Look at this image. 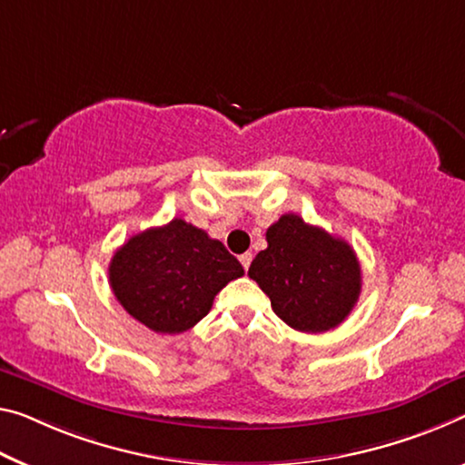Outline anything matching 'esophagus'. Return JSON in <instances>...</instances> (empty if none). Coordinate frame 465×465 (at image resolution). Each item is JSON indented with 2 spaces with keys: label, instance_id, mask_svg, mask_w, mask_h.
I'll return each mask as SVG.
<instances>
[{
  "label": "esophagus",
  "instance_id": "1",
  "mask_svg": "<svg viewBox=\"0 0 465 465\" xmlns=\"http://www.w3.org/2000/svg\"><path fill=\"white\" fill-rule=\"evenodd\" d=\"M239 260H241L242 268H245V272H247L249 266H252V260H253V255H252V253H242V255L239 257Z\"/></svg>",
  "mask_w": 465,
  "mask_h": 465
}]
</instances>
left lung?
Returning <instances> with one entry per match:
<instances>
[{
  "mask_svg": "<svg viewBox=\"0 0 465 465\" xmlns=\"http://www.w3.org/2000/svg\"><path fill=\"white\" fill-rule=\"evenodd\" d=\"M266 241L249 278L270 297L276 316L302 332L339 326L361 292V268L351 245L297 213L278 218Z\"/></svg>",
  "mask_w": 465,
  "mask_h": 465,
  "instance_id": "left-lung-1",
  "label": "left lung"
}]
</instances>
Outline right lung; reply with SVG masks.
I'll use <instances>...</instances> for the list:
<instances>
[{
	"instance_id": "1",
	"label": "right lung",
	"mask_w": 465,
	"mask_h": 465,
	"mask_svg": "<svg viewBox=\"0 0 465 465\" xmlns=\"http://www.w3.org/2000/svg\"><path fill=\"white\" fill-rule=\"evenodd\" d=\"M110 287L120 305L141 324L162 334L195 326L213 297L242 276V266L202 228L174 218L128 239L114 253Z\"/></svg>"
}]
</instances>
